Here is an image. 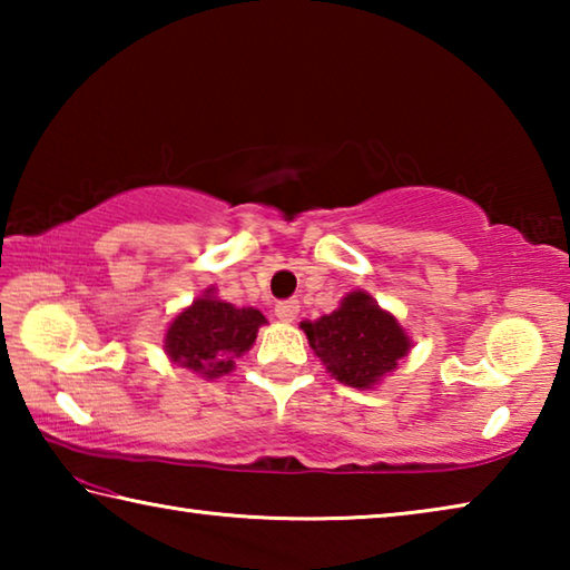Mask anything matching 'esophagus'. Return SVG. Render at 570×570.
I'll use <instances>...</instances> for the list:
<instances>
[{"label":"esophagus","instance_id":"obj_1","mask_svg":"<svg viewBox=\"0 0 570 570\" xmlns=\"http://www.w3.org/2000/svg\"><path fill=\"white\" fill-rule=\"evenodd\" d=\"M276 316H278V322H294L298 316L296 298H286V302H278L276 304Z\"/></svg>","mask_w":570,"mask_h":570}]
</instances>
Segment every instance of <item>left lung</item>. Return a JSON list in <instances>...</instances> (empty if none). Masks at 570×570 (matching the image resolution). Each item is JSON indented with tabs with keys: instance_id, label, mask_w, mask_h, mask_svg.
I'll return each mask as SVG.
<instances>
[{
	"instance_id": "obj_1",
	"label": "left lung",
	"mask_w": 570,
	"mask_h": 570,
	"mask_svg": "<svg viewBox=\"0 0 570 570\" xmlns=\"http://www.w3.org/2000/svg\"><path fill=\"white\" fill-rule=\"evenodd\" d=\"M302 330L336 382L372 390L412 350V340L397 316L374 302L372 294L354 288L332 314L302 322Z\"/></svg>"
}]
</instances>
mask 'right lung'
<instances>
[{
  "instance_id": "add662e5",
  "label": "right lung",
  "mask_w": 570,
  "mask_h": 570,
  "mask_svg": "<svg viewBox=\"0 0 570 570\" xmlns=\"http://www.w3.org/2000/svg\"><path fill=\"white\" fill-rule=\"evenodd\" d=\"M266 316L254 306H234L208 286L193 304L183 308L166 330L163 350L173 364L204 380H218L234 372L236 360L256 342Z\"/></svg>"
}]
</instances>
